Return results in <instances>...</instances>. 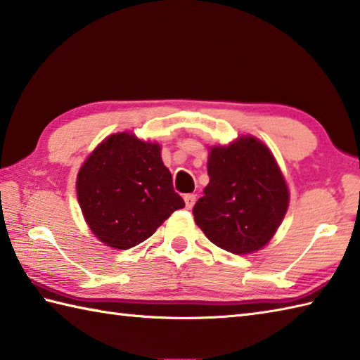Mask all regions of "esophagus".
<instances>
[{
  "label": "esophagus",
  "instance_id": "34e87169",
  "mask_svg": "<svg viewBox=\"0 0 360 360\" xmlns=\"http://www.w3.org/2000/svg\"><path fill=\"white\" fill-rule=\"evenodd\" d=\"M184 201H186V207H187V209H192L195 201H196V195H195V193H187V195L184 196Z\"/></svg>",
  "mask_w": 360,
  "mask_h": 360
}]
</instances>
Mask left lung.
Returning a JSON list of instances; mask_svg holds the SVG:
<instances>
[{"label": "left lung", "mask_w": 360, "mask_h": 360, "mask_svg": "<svg viewBox=\"0 0 360 360\" xmlns=\"http://www.w3.org/2000/svg\"><path fill=\"white\" fill-rule=\"evenodd\" d=\"M209 184L193 207L210 242L234 255H250L270 242L288 207V188L271 151L251 136L212 146Z\"/></svg>", "instance_id": "obj_1"}]
</instances>
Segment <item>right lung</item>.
<instances>
[{"mask_svg": "<svg viewBox=\"0 0 360 360\" xmlns=\"http://www.w3.org/2000/svg\"><path fill=\"white\" fill-rule=\"evenodd\" d=\"M84 218L103 243L129 250L186 206L174 192L159 143L118 132L98 145L76 179Z\"/></svg>", "mask_w": 360, "mask_h": 360, "instance_id": "add662e5", "label": "right lung"}]
</instances>
